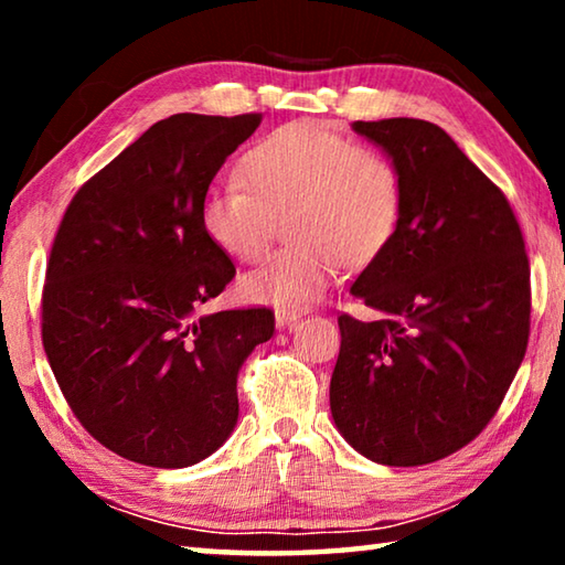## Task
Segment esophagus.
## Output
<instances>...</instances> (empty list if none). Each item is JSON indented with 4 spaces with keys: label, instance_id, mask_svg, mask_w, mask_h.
<instances>
[{
    "label": "esophagus",
    "instance_id": "1",
    "mask_svg": "<svg viewBox=\"0 0 565 565\" xmlns=\"http://www.w3.org/2000/svg\"><path fill=\"white\" fill-rule=\"evenodd\" d=\"M301 319L299 311L294 309H276V327L284 329V327H291V323H296Z\"/></svg>",
    "mask_w": 565,
    "mask_h": 565
}]
</instances>
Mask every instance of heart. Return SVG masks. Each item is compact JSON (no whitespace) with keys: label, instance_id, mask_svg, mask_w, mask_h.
I'll list each match as a JSON object with an SVG mask.
<instances>
[{"label":"heart","instance_id":"obj_1","mask_svg":"<svg viewBox=\"0 0 565 565\" xmlns=\"http://www.w3.org/2000/svg\"><path fill=\"white\" fill-rule=\"evenodd\" d=\"M236 174L242 184L209 189L199 204L209 242L236 262H256L286 212L296 242L244 276L242 291L252 301H317L343 262L369 266L398 232L404 181L396 164L327 124L291 121L266 131L238 157Z\"/></svg>","mask_w":565,"mask_h":565}]
</instances>
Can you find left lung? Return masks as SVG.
I'll return each mask as SVG.
<instances>
[{
  "instance_id": "1",
  "label": "left lung",
  "mask_w": 565,
  "mask_h": 565,
  "mask_svg": "<svg viewBox=\"0 0 565 565\" xmlns=\"http://www.w3.org/2000/svg\"><path fill=\"white\" fill-rule=\"evenodd\" d=\"M404 181L386 252L351 294L386 313H341L331 416L361 456L424 466L489 426L529 347L531 266L503 191L424 119L353 121Z\"/></svg>"
}]
</instances>
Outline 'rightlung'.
<instances>
[{"mask_svg":"<svg viewBox=\"0 0 565 565\" xmlns=\"http://www.w3.org/2000/svg\"><path fill=\"white\" fill-rule=\"evenodd\" d=\"M262 114H174L84 181L56 228L42 343L79 424L134 463L184 468L238 418L236 379L274 333L266 306L196 317L234 279L199 224L209 184Z\"/></svg>","mask_w":565,"mask_h":565,"instance_id":"obj_1","label":"right lung"}]
</instances>
